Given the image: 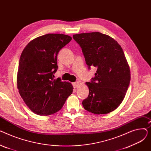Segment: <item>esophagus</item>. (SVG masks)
I'll return each mask as SVG.
<instances>
[{
	"mask_svg": "<svg viewBox=\"0 0 151 151\" xmlns=\"http://www.w3.org/2000/svg\"><path fill=\"white\" fill-rule=\"evenodd\" d=\"M80 84H81L80 81H76V82L73 83L74 88H78V87H80Z\"/></svg>",
	"mask_w": 151,
	"mask_h": 151,
	"instance_id": "34e87169",
	"label": "esophagus"
}]
</instances>
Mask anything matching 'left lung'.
I'll list each match as a JSON object with an SVG mask.
<instances>
[{"label":"left lung","mask_w":151,"mask_h":151,"mask_svg":"<svg viewBox=\"0 0 151 151\" xmlns=\"http://www.w3.org/2000/svg\"><path fill=\"white\" fill-rule=\"evenodd\" d=\"M73 37L81 47L86 64L97 68L91 83H86L89 94L82 102L84 108L96 114L113 111L122 102L130 81L122 48L114 38L99 32Z\"/></svg>","instance_id":"left-lung-1"}]
</instances>
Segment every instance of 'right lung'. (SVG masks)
Returning a JSON list of instances; mask_svg holds the SVG:
<instances>
[{
  "instance_id": "obj_1",
  "label": "right lung",
  "mask_w": 151,
  "mask_h": 151,
  "mask_svg": "<svg viewBox=\"0 0 151 151\" xmlns=\"http://www.w3.org/2000/svg\"><path fill=\"white\" fill-rule=\"evenodd\" d=\"M71 40L64 34H46L31 40L21 54L17 88L26 105L38 115L58 112L73 92L70 83L53 79L58 52Z\"/></svg>"
}]
</instances>
